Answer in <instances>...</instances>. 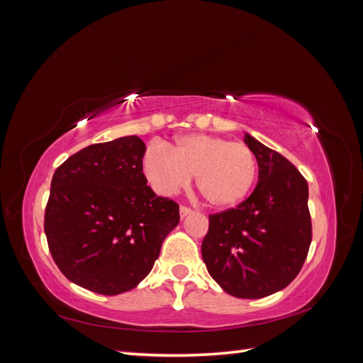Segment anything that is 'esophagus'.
I'll return each mask as SVG.
<instances>
[{"mask_svg": "<svg viewBox=\"0 0 363 363\" xmlns=\"http://www.w3.org/2000/svg\"><path fill=\"white\" fill-rule=\"evenodd\" d=\"M193 212V210L190 208V207H187V206H181L179 207V213H181V218H185L187 215H190Z\"/></svg>", "mask_w": 363, "mask_h": 363, "instance_id": "obj_1", "label": "esophagus"}]
</instances>
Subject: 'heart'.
Listing matches in <instances>:
<instances>
[{
	"mask_svg": "<svg viewBox=\"0 0 363 363\" xmlns=\"http://www.w3.org/2000/svg\"><path fill=\"white\" fill-rule=\"evenodd\" d=\"M143 172L162 195L185 187L196 174V187L207 204L227 208L240 204L254 189L258 161L252 148L210 134H185L173 148L151 145L143 156Z\"/></svg>",
	"mask_w": 363,
	"mask_h": 363,
	"instance_id": "heart-1",
	"label": "heart"
}]
</instances>
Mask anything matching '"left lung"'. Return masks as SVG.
I'll return each mask as SVG.
<instances>
[{"mask_svg": "<svg viewBox=\"0 0 363 363\" xmlns=\"http://www.w3.org/2000/svg\"><path fill=\"white\" fill-rule=\"evenodd\" d=\"M258 184L235 208L208 215L202 259L221 288L238 298H263L284 289L308 257L313 224L308 182L288 159L249 134Z\"/></svg>", "mask_w": 363, "mask_h": 363, "instance_id": "left-lung-1", "label": "left lung"}]
</instances>
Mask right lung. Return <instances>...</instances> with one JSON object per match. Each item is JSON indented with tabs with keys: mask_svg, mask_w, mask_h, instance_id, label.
<instances>
[{
	"mask_svg": "<svg viewBox=\"0 0 363 363\" xmlns=\"http://www.w3.org/2000/svg\"><path fill=\"white\" fill-rule=\"evenodd\" d=\"M138 136L94 143L57 168L45 212V233L67 280L102 296L130 291L145 278L179 206L147 185Z\"/></svg>",
	"mask_w": 363,
	"mask_h": 363,
	"instance_id": "obj_1",
	"label": "right lung"
}]
</instances>
